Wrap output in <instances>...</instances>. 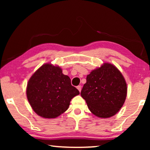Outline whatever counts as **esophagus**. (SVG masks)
Returning a JSON list of instances; mask_svg holds the SVG:
<instances>
[{
  "mask_svg": "<svg viewBox=\"0 0 150 150\" xmlns=\"http://www.w3.org/2000/svg\"><path fill=\"white\" fill-rule=\"evenodd\" d=\"M77 89L79 90V92H81V85H79V86H77Z\"/></svg>",
  "mask_w": 150,
  "mask_h": 150,
  "instance_id": "obj_1",
  "label": "esophagus"
}]
</instances>
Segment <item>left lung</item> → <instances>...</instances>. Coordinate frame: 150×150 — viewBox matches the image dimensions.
I'll use <instances>...</instances> for the list:
<instances>
[{"label":"left lung","mask_w":150,"mask_h":150,"mask_svg":"<svg viewBox=\"0 0 150 150\" xmlns=\"http://www.w3.org/2000/svg\"><path fill=\"white\" fill-rule=\"evenodd\" d=\"M127 95V85L115 65L105 63L87 76L81 95L93 115L99 118L115 115L122 107Z\"/></svg>","instance_id":"obj_1"}]
</instances>
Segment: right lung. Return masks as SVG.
Returning <instances> with one entry per match:
<instances>
[{"label": "right lung", "instance_id": "add662e5", "mask_svg": "<svg viewBox=\"0 0 150 150\" xmlns=\"http://www.w3.org/2000/svg\"><path fill=\"white\" fill-rule=\"evenodd\" d=\"M79 95L71 84L67 75L63 74L59 66L45 63L28 81L26 95L35 113L45 118H55L67 110L70 101Z\"/></svg>", "mask_w": 150, "mask_h": 150}]
</instances>
